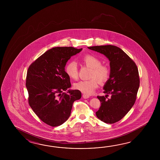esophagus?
I'll return each mask as SVG.
<instances>
[{
  "instance_id": "esophagus-1",
  "label": "esophagus",
  "mask_w": 160,
  "mask_h": 160,
  "mask_svg": "<svg viewBox=\"0 0 160 160\" xmlns=\"http://www.w3.org/2000/svg\"><path fill=\"white\" fill-rule=\"evenodd\" d=\"M89 97H90V96H89V95H86V94H83V98L88 99V98Z\"/></svg>"
}]
</instances>
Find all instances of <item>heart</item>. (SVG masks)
Listing matches in <instances>:
<instances>
[{
    "mask_svg": "<svg viewBox=\"0 0 160 160\" xmlns=\"http://www.w3.org/2000/svg\"><path fill=\"white\" fill-rule=\"evenodd\" d=\"M81 61L83 65L91 68L88 75L90 79L77 82L74 87L86 95H90L98 88V80L101 83H104L109 80L110 70L107 66L101 65V60L92 55H86L82 57ZM65 72L70 78H78L79 70L77 63L69 62L65 67Z\"/></svg>",
    "mask_w": 160,
    "mask_h": 160,
    "instance_id": "b5f03b06",
    "label": "heart"
}]
</instances>
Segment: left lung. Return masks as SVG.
Returning a JSON list of instances; mask_svg holds the SVG:
<instances>
[{
	"mask_svg": "<svg viewBox=\"0 0 160 160\" xmlns=\"http://www.w3.org/2000/svg\"><path fill=\"white\" fill-rule=\"evenodd\" d=\"M88 48L105 55L110 61V78L103 87V92L107 95L97 96L101 105L96 116L104 122H117L129 112L136 102L139 86L137 66L122 50L115 46H96ZM109 94L111 95L110 99L107 98Z\"/></svg>",
	"mask_w": 160,
	"mask_h": 160,
	"instance_id": "left-lung-1",
	"label": "left lung"
}]
</instances>
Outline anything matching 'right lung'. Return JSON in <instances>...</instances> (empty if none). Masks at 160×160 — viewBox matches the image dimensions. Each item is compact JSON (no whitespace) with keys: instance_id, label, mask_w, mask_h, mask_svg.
Returning <instances> with one entry per match:
<instances>
[{"instance_id":"add662e5","label":"right lung","mask_w":160,"mask_h":160,"mask_svg":"<svg viewBox=\"0 0 160 160\" xmlns=\"http://www.w3.org/2000/svg\"><path fill=\"white\" fill-rule=\"evenodd\" d=\"M72 47H57L48 50L28 68L26 86L28 104L36 115L50 126H58L66 121L74 102L81 98L78 90H68L70 78L65 65L72 55L81 51Z\"/></svg>"}]
</instances>
